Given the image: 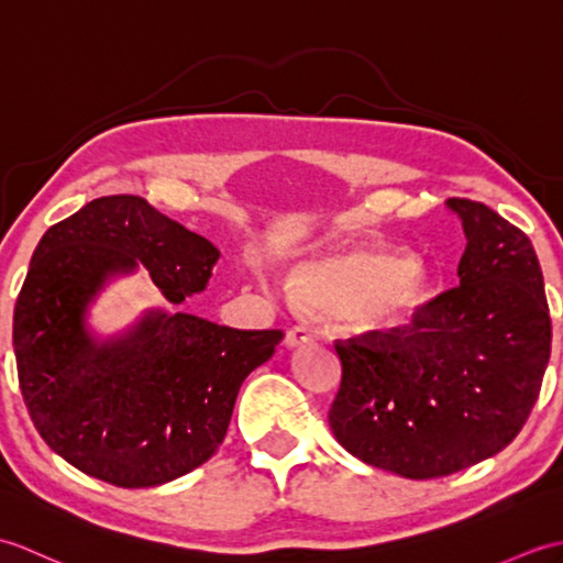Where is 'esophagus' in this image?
<instances>
[{
	"mask_svg": "<svg viewBox=\"0 0 563 563\" xmlns=\"http://www.w3.org/2000/svg\"><path fill=\"white\" fill-rule=\"evenodd\" d=\"M312 341H314V336L305 327H290L288 331H285V345H288V349H297V345H307Z\"/></svg>",
	"mask_w": 563,
	"mask_h": 563,
	"instance_id": "esophagus-1",
	"label": "esophagus"
}]
</instances>
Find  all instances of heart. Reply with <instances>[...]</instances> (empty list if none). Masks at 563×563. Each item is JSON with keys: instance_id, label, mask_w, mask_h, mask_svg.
<instances>
[{"instance_id": "b5f03b06", "label": "heart", "mask_w": 563, "mask_h": 563, "mask_svg": "<svg viewBox=\"0 0 563 563\" xmlns=\"http://www.w3.org/2000/svg\"><path fill=\"white\" fill-rule=\"evenodd\" d=\"M295 295L319 312L343 314L361 331H394L426 300L416 261L382 249H357L307 261L295 271Z\"/></svg>"}]
</instances>
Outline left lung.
<instances>
[{
    "label": "left lung",
    "mask_w": 563,
    "mask_h": 563,
    "mask_svg": "<svg viewBox=\"0 0 563 563\" xmlns=\"http://www.w3.org/2000/svg\"><path fill=\"white\" fill-rule=\"evenodd\" d=\"M464 227L460 285L413 329L333 341L341 387L329 426L365 464L438 479L504 450L540 397L552 319L534 246L484 202L450 198Z\"/></svg>",
    "instance_id": "obj_1"
}]
</instances>
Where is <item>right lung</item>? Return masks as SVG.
Here are the masks:
<instances>
[{"mask_svg":"<svg viewBox=\"0 0 563 563\" xmlns=\"http://www.w3.org/2000/svg\"><path fill=\"white\" fill-rule=\"evenodd\" d=\"M218 258L206 236L125 194L91 200L43 234L14 307V353L23 404L47 448L123 488L166 484L212 457L239 387L283 331L152 309L99 343L84 317L103 283L137 263L181 305L206 290Z\"/></svg>","mask_w":563,"mask_h":563,"instance_id":"1","label":"right lung"}]
</instances>
